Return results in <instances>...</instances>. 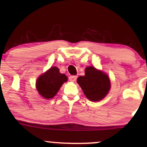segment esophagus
<instances>
[{
    "label": "esophagus",
    "mask_w": 147,
    "mask_h": 147,
    "mask_svg": "<svg viewBox=\"0 0 147 147\" xmlns=\"http://www.w3.org/2000/svg\"><path fill=\"white\" fill-rule=\"evenodd\" d=\"M77 78L78 77L75 76V75H72V76L69 77V80L71 81V82H75L77 80Z\"/></svg>",
    "instance_id": "34e87169"
}]
</instances>
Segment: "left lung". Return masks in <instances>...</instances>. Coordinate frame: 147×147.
Segmentation results:
<instances>
[{
  "instance_id": "8db88e82",
  "label": "left lung",
  "mask_w": 147,
  "mask_h": 147,
  "mask_svg": "<svg viewBox=\"0 0 147 147\" xmlns=\"http://www.w3.org/2000/svg\"><path fill=\"white\" fill-rule=\"evenodd\" d=\"M77 82L81 87L86 97L92 102L100 101L105 98L111 87L109 76L92 66L85 68V75L80 76Z\"/></svg>"
}]
</instances>
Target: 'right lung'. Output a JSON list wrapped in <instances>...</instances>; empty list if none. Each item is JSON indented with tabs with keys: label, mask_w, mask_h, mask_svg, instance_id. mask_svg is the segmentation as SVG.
<instances>
[{
	"label": "right lung",
	"mask_w": 147,
	"mask_h": 147,
	"mask_svg": "<svg viewBox=\"0 0 147 147\" xmlns=\"http://www.w3.org/2000/svg\"><path fill=\"white\" fill-rule=\"evenodd\" d=\"M67 81L65 74H61L57 67H51L38 78L36 89L39 94L45 99L53 98L56 95L63 84Z\"/></svg>",
	"instance_id": "add662e5"
}]
</instances>
